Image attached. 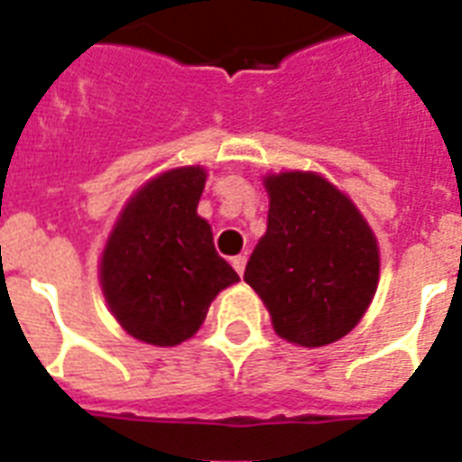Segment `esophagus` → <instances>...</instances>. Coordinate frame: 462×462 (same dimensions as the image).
<instances>
[{"label": "esophagus", "mask_w": 462, "mask_h": 462, "mask_svg": "<svg viewBox=\"0 0 462 462\" xmlns=\"http://www.w3.org/2000/svg\"><path fill=\"white\" fill-rule=\"evenodd\" d=\"M230 263H232V268H235V271L242 275V273H245V268H246V256H242V254H239V256H232Z\"/></svg>", "instance_id": "esophagus-1"}]
</instances>
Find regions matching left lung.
I'll return each instance as SVG.
<instances>
[{
  "label": "left lung",
  "mask_w": 462,
  "mask_h": 462,
  "mask_svg": "<svg viewBox=\"0 0 462 462\" xmlns=\"http://www.w3.org/2000/svg\"><path fill=\"white\" fill-rule=\"evenodd\" d=\"M268 230L245 281L271 311L275 333L321 347L347 336L379 282V246L359 210L314 172L266 180Z\"/></svg>",
  "instance_id": "obj_1"
}]
</instances>
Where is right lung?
<instances>
[{
	"label": "right lung",
	"mask_w": 462,
	"mask_h": 462,
	"mask_svg": "<svg viewBox=\"0 0 462 462\" xmlns=\"http://www.w3.org/2000/svg\"><path fill=\"white\" fill-rule=\"evenodd\" d=\"M203 184L201 167L160 174L126 203L107 239L100 263L105 300L122 328L143 343L191 337L217 292L239 281L196 213Z\"/></svg>",
	"instance_id": "obj_1"
}]
</instances>
